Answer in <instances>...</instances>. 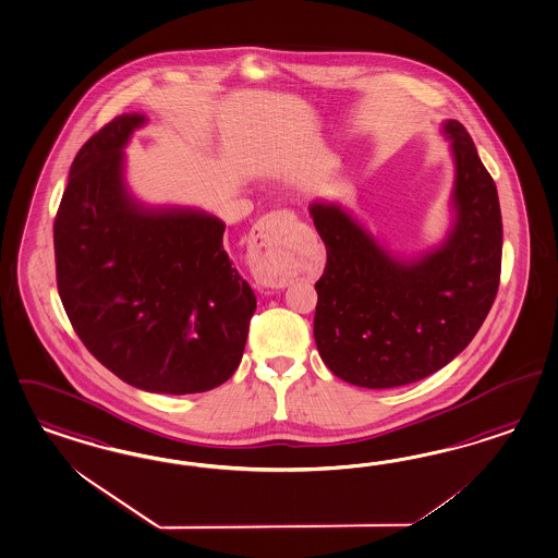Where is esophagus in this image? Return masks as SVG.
<instances>
[{"mask_svg": "<svg viewBox=\"0 0 558 558\" xmlns=\"http://www.w3.org/2000/svg\"><path fill=\"white\" fill-rule=\"evenodd\" d=\"M293 218L295 216L286 209L272 211L256 223L253 230L256 253L253 272L263 286L287 287L283 275V246Z\"/></svg>", "mask_w": 558, "mask_h": 558, "instance_id": "obj_1", "label": "esophagus"}]
</instances>
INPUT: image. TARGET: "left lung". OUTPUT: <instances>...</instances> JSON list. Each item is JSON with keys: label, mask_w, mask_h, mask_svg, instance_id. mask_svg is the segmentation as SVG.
Returning <instances> with one entry per match:
<instances>
[{"label": "left lung", "mask_w": 558, "mask_h": 558, "mask_svg": "<svg viewBox=\"0 0 558 558\" xmlns=\"http://www.w3.org/2000/svg\"><path fill=\"white\" fill-rule=\"evenodd\" d=\"M442 134L454 160L452 223L430 251L398 255L340 204L310 206L328 255L314 338L342 381L389 389L428 377L466 349L494 305L504 242L497 190L464 126L445 120Z\"/></svg>", "instance_id": "obj_1"}]
</instances>
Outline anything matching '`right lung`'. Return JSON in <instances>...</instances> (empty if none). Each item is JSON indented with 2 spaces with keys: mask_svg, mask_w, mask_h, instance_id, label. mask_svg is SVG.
I'll return each mask as SVG.
<instances>
[{
  "mask_svg": "<svg viewBox=\"0 0 558 558\" xmlns=\"http://www.w3.org/2000/svg\"><path fill=\"white\" fill-rule=\"evenodd\" d=\"M146 122L122 113L81 146L54 220L57 286L81 342L116 377L202 393L234 375L256 298L220 218L128 190L124 148Z\"/></svg>",
  "mask_w": 558,
  "mask_h": 558,
  "instance_id": "add662e5",
  "label": "right lung"
}]
</instances>
